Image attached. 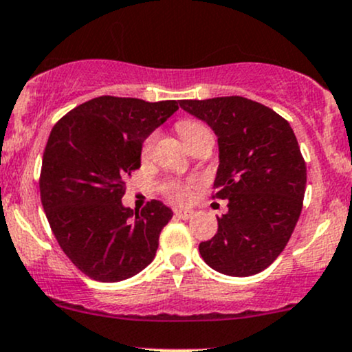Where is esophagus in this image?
I'll list each match as a JSON object with an SVG mask.
<instances>
[{
	"instance_id": "esophagus-1",
	"label": "esophagus",
	"mask_w": 352,
	"mask_h": 352,
	"mask_svg": "<svg viewBox=\"0 0 352 352\" xmlns=\"http://www.w3.org/2000/svg\"><path fill=\"white\" fill-rule=\"evenodd\" d=\"M175 216L179 219H189L192 216V211H188V209H176Z\"/></svg>"
}]
</instances>
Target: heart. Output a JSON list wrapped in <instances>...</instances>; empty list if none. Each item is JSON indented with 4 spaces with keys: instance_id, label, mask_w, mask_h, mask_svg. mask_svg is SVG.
Returning a JSON list of instances; mask_svg holds the SVG:
<instances>
[{
    "instance_id": "1",
    "label": "heart",
    "mask_w": 352,
    "mask_h": 352,
    "mask_svg": "<svg viewBox=\"0 0 352 352\" xmlns=\"http://www.w3.org/2000/svg\"><path fill=\"white\" fill-rule=\"evenodd\" d=\"M177 131H179L181 136H183L184 143H189L192 138H196L197 134L208 131V129L204 128L203 124L196 123V121L186 120V121H181V123L177 124ZM153 144H155V134H151V136H149L148 140L143 143V151L141 153H143L144 157L151 153ZM168 192H169V196L176 201V203H186V201H189V197H191V186H189V184L171 183L168 186Z\"/></svg>"
}]
</instances>
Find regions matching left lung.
I'll use <instances>...</instances> for the list:
<instances>
[{
  "label": "left lung",
  "mask_w": 352,
  "mask_h": 352,
  "mask_svg": "<svg viewBox=\"0 0 352 352\" xmlns=\"http://www.w3.org/2000/svg\"><path fill=\"white\" fill-rule=\"evenodd\" d=\"M179 106L218 138L214 197L228 199L218 232L199 244L201 256L221 274H258L286 248L302 209L306 163L293 128L243 96L183 100Z\"/></svg>",
  "instance_id": "1"
}]
</instances>
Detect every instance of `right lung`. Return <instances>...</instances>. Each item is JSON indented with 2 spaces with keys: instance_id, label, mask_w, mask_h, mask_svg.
Segmentation results:
<instances>
[{
  "instance_id": "obj_1",
  "label": "right lung",
  "mask_w": 352,
  "mask_h": 352,
  "mask_svg": "<svg viewBox=\"0 0 352 352\" xmlns=\"http://www.w3.org/2000/svg\"><path fill=\"white\" fill-rule=\"evenodd\" d=\"M179 109L175 100L100 96L63 116L43 153L39 192L54 238L94 281L133 278L155 259L173 211L153 199L124 208L126 177L141 166L146 138Z\"/></svg>"
}]
</instances>
